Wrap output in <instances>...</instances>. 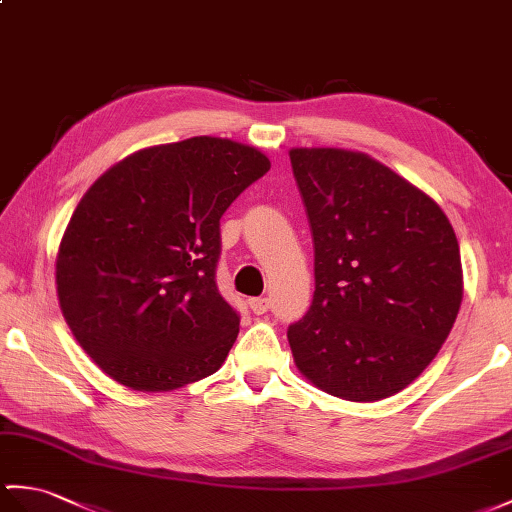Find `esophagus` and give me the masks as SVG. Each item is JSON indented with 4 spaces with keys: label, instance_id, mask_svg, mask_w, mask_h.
Listing matches in <instances>:
<instances>
[{
    "label": "esophagus",
    "instance_id": "1",
    "mask_svg": "<svg viewBox=\"0 0 512 512\" xmlns=\"http://www.w3.org/2000/svg\"><path fill=\"white\" fill-rule=\"evenodd\" d=\"M248 307H251L253 314H266L270 310V299H266V296H255V299H248Z\"/></svg>",
    "mask_w": 512,
    "mask_h": 512
}]
</instances>
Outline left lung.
Here are the masks:
<instances>
[{
    "label": "left lung",
    "mask_w": 512,
    "mask_h": 512,
    "mask_svg": "<svg viewBox=\"0 0 512 512\" xmlns=\"http://www.w3.org/2000/svg\"><path fill=\"white\" fill-rule=\"evenodd\" d=\"M314 240V299L288 327L299 371L329 395L379 401L417 379L462 301L443 209L368 154L290 150Z\"/></svg>",
    "instance_id": "8db88e82"
}]
</instances>
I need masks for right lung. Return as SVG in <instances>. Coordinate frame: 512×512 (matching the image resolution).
<instances>
[{"label": "right lung", "instance_id": "add662e5", "mask_svg": "<svg viewBox=\"0 0 512 512\" xmlns=\"http://www.w3.org/2000/svg\"><path fill=\"white\" fill-rule=\"evenodd\" d=\"M268 170L251 146L192 137L130 154L82 196L56 290L71 334L115 382L172 390L227 360L240 316L216 285L220 218Z\"/></svg>", "mask_w": 512, "mask_h": 512}]
</instances>
